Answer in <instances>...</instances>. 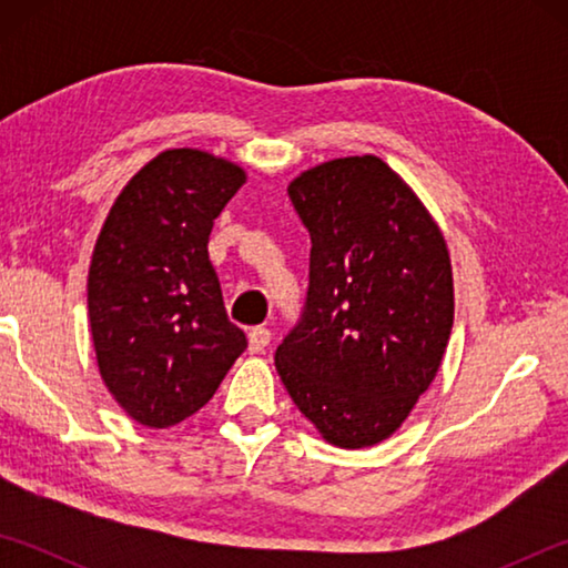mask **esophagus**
<instances>
[{
  "instance_id": "esophagus-1",
  "label": "esophagus",
  "mask_w": 568,
  "mask_h": 568,
  "mask_svg": "<svg viewBox=\"0 0 568 568\" xmlns=\"http://www.w3.org/2000/svg\"><path fill=\"white\" fill-rule=\"evenodd\" d=\"M271 345V331L267 328H253L247 333V351L250 353H263Z\"/></svg>"
}]
</instances>
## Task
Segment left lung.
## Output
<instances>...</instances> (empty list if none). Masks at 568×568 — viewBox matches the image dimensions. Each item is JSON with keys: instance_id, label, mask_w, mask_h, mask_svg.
<instances>
[{"instance_id": "obj_1", "label": "left lung", "mask_w": 568, "mask_h": 568, "mask_svg": "<svg viewBox=\"0 0 568 568\" xmlns=\"http://www.w3.org/2000/svg\"><path fill=\"white\" fill-rule=\"evenodd\" d=\"M287 195L311 233V285L275 368L328 444L376 446L410 416L444 361L454 328L444 233L376 155L305 170Z\"/></svg>"}]
</instances>
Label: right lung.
Wrapping results in <instances>:
<instances>
[{
    "instance_id": "add662e5",
    "label": "right lung",
    "mask_w": 568,
    "mask_h": 568,
    "mask_svg": "<svg viewBox=\"0 0 568 568\" xmlns=\"http://www.w3.org/2000/svg\"><path fill=\"white\" fill-rule=\"evenodd\" d=\"M245 180L205 150H165L122 187L100 230L88 277L94 355L142 426L197 413L247 348L207 255L215 217Z\"/></svg>"
}]
</instances>
